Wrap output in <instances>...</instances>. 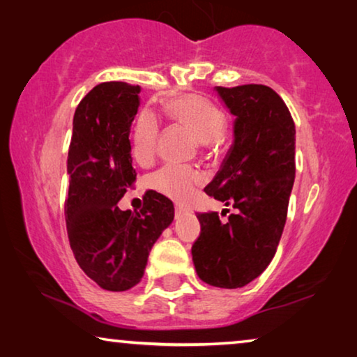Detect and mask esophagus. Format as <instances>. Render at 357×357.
Listing matches in <instances>:
<instances>
[{
  "mask_svg": "<svg viewBox=\"0 0 357 357\" xmlns=\"http://www.w3.org/2000/svg\"><path fill=\"white\" fill-rule=\"evenodd\" d=\"M174 213H176V218H183L184 214L189 213V209L185 208V206H183V205H178L176 209H174Z\"/></svg>",
  "mask_w": 357,
  "mask_h": 357,
  "instance_id": "esophagus-1",
  "label": "esophagus"
}]
</instances>
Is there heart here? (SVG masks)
<instances>
[{"label":"heart","mask_w":357,"mask_h":357,"mask_svg":"<svg viewBox=\"0 0 357 357\" xmlns=\"http://www.w3.org/2000/svg\"><path fill=\"white\" fill-rule=\"evenodd\" d=\"M163 112L169 121L183 126L205 146L218 148L222 143V133L227 126V119L219 107L200 95H183L163 103ZM158 135L155 116L143 111L135 123L132 141L133 155L139 162H148L154 154ZM202 174L194 168L167 165L152 174L151 184L162 194L174 200L189 199L192 190L200 183Z\"/></svg>","instance_id":"heart-1"}]
</instances>
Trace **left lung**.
I'll return each instance as SVG.
<instances>
[{"mask_svg":"<svg viewBox=\"0 0 357 357\" xmlns=\"http://www.w3.org/2000/svg\"><path fill=\"white\" fill-rule=\"evenodd\" d=\"M234 121V143L205 192L236 213L197 216L202 234L192 260L202 281L222 289L250 284L268 267L286 224L296 178V126L267 86L214 87Z\"/></svg>","mask_w":357,"mask_h":357,"instance_id":"8db88e82","label":"left lung"}]
</instances>
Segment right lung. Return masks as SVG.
Masks as SVG:
<instances>
[{
	"label": "right lung",
	"instance_id": "1",
	"mask_svg": "<svg viewBox=\"0 0 357 357\" xmlns=\"http://www.w3.org/2000/svg\"><path fill=\"white\" fill-rule=\"evenodd\" d=\"M139 86L103 82L82 98L68 152L66 229L76 262L105 291L123 292L144 275L154 243L174 219L173 202L146 192L139 213L117 206L133 184L130 130Z\"/></svg>",
	"mask_w": 357,
	"mask_h": 357
}]
</instances>
